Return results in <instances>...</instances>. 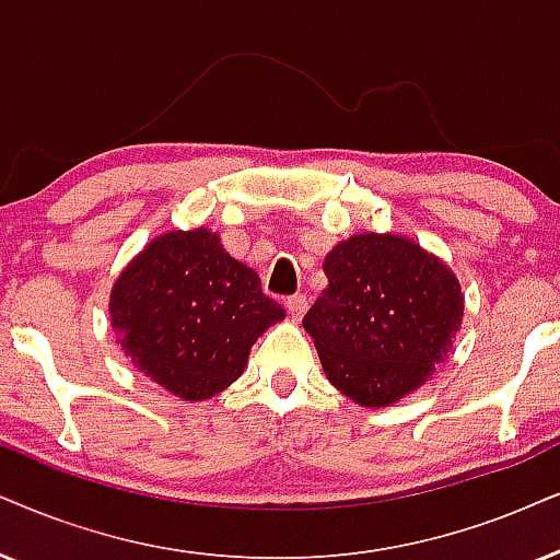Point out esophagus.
Masks as SVG:
<instances>
[{
	"label": "esophagus",
	"mask_w": 560,
	"mask_h": 560,
	"mask_svg": "<svg viewBox=\"0 0 560 560\" xmlns=\"http://www.w3.org/2000/svg\"><path fill=\"white\" fill-rule=\"evenodd\" d=\"M287 313L292 315V320H302V315L307 313V296L294 294L287 300Z\"/></svg>",
	"instance_id": "34e87169"
}]
</instances>
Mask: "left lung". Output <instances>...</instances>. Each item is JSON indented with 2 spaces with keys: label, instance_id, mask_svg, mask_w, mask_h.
I'll return each mask as SVG.
<instances>
[{
  "label": "left lung",
  "instance_id": "8db88e82",
  "mask_svg": "<svg viewBox=\"0 0 560 560\" xmlns=\"http://www.w3.org/2000/svg\"><path fill=\"white\" fill-rule=\"evenodd\" d=\"M323 271L328 287L302 325L330 385L364 408H387L427 385L463 325L455 271L395 232L341 240Z\"/></svg>",
  "mask_w": 560,
  "mask_h": 560
}]
</instances>
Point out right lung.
Listing matches in <instances>:
<instances>
[{
	"label": "right lung",
	"instance_id": "right-lung-1",
	"mask_svg": "<svg viewBox=\"0 0 560 560\" xmlns=\"http://www.w3.org/2000/svg\"><path fill=\"white\" fill-rule=\"evenodd\" d=\"M108 313L133 370L190 402L230 387L258 336L287 317L207 228L150 240L118 273Z\"/></svg>",
	"mask_w": 560,
	"mask_h": 560
}]
</instances>
